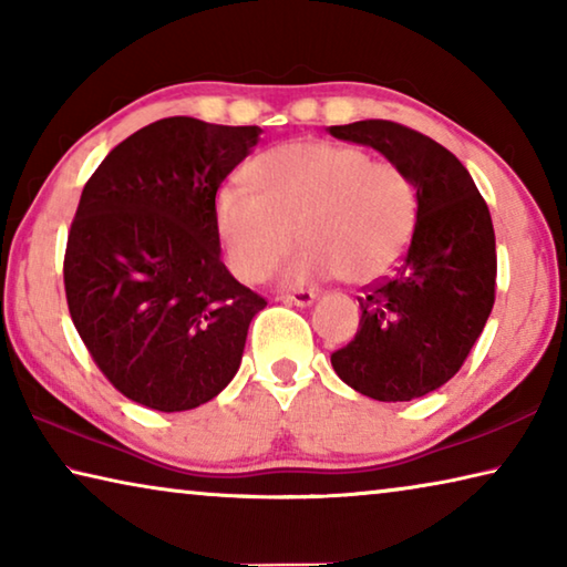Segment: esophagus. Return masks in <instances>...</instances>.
<instances>
[{"label": "esophagus", "mask_w": 567, "mask_h": 567, "mask_svg": "<svg viewBox=\"0 0 567 567\" xmlns=\"http://www.w3.org/2000/svg\"><path fill=\"white\" fill-rule=\"evenodd\" d=\"M280 300L297 305V307H307V305L315 302V292L312 290H292V292H285Z\"/></svg>", "instance_id": "1"}]
</instances>
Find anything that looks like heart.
<instances>
[{
  "instance_id": "obj_1",
  "label": "heart",
  "mask_w": 567,
  "mask_h": 567,
  "mask_svg": "<svg viewBox=\"0 0 567 567\" xmlns=\"http://www.w3.org/2000/svg\"><path fill=\"white\" fill-rule=\"evenodd\" d=\"M249 186L215 197L217 233L235 275L262 282L305 245L290 282L342 277L372 285L395 270L417 223V192L405 169L344 142L295 140L247 167Z\"/></svg>"
}]
</instances>
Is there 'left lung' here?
I'll return each mask as SVG.
<instances>
[{
	"instance_id": "1",
	"label": "left lung",
	"mask_w": 567,
	"mask_h": 567,
	"mask_svg": "<svg viewBox=\"0 0 567 567\" xmlns=\"http://www.w3.org/2000/svg\"><path fill=\"white\" fill-rule=\"evenodd\" d=\"M405 169L417 223L395 272L364 287L360 328L330 354L342 382L380 402L427 395L455 375L495 302V229L483 195L453 152L390 120L330 127Z\"/></svg>"
}]
</instances>
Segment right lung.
<instances>
[{
	"label": "right lung",
	"mask_w": 567,
	"mask_h": 567,
	"mask_svg": "<svg viewBox=\"0 0 567 567\" xmlns=\"http://www.w3.org/2000/svg\"><path fill=\"white\" fill-rule=\"evenodd\" d=\"M260 127L165 117L120 142L82 189L64 292L84 348L114 390L182 412L235 378L267 300L219 260L215 197Z\"/></svg>",
	"instance_id": "1"
}]
</instances>
